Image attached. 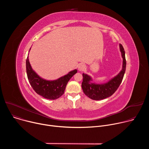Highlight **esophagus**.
<instances>
[{
  "label": "esophagus",
  "instance_id": "1",
  "mask_svg": "<svg viewBox=\"0 0 149 149\" xmlns=\"http://www.w3.org/2000/svg\"><path fill=\"white\" fill-rule=\"evenodd\" d=\"M85 69H86V65H84V64H79V65H78V70L79 71H82Z\"/></svg>",
  "mask_w": 149,
  "mask_h": 149
}]
</instances>
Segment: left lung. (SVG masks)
Returning <instances> with one entry per match:
<instances>
[{"mask_svg":"<svg viewBox=\"0 0 149 149\" xmlns=\"http://www.w3.org/2000/svg\"><path fill=\"white\" fill-rule=\"evenodd\" d=\"M120 51L123 58L121 70L114 77L104 83L97 84L93 78L87 74H82L83 81L81 87L83 92L88 97L94 100H101L112 95L120 86L123 80L126 68L125 51L121 44H119Z\"/></svg>","mask_w":149,"mask_h":149,"instance_id":"8db88e82","label":"left lung"}]
</instances>
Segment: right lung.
I'll return each mask as SVG.
<instances>
[{
  "label": "right lung",
  "mask_w": 149,
  "mask_h": 149,
  "mask_svg": "<svg viewBox=\"0 0 149 149\" xmlns=\"http://www.w3.org/2000/svg\"><path fill=\"white\" fill-rule=\"evenodd\" d=\"M26 68L28 78L32 88L38 94L48 100H55L63 95L67 83L77 72V70L75 69L56 79H45L40 77L32 69L28 56L26 62Z\"/></svg>",
  "instance_id": "add662e5"
}]
</instances>
